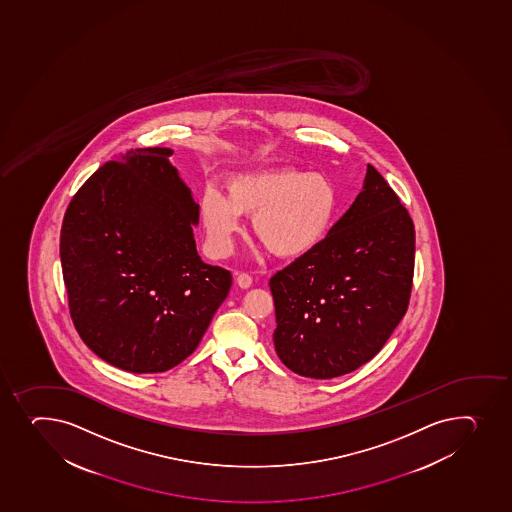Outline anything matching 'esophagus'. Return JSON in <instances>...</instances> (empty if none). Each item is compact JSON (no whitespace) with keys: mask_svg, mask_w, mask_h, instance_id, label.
<instances>
[{"mask_svg":"<svg viewBox=\"0 0 512 512\" xmlns=\"http://www.w3.org/2000/svg\"><path fill=\"white\" fill-rule=\"evenodd\" d=\"M237 284L240 285L242 289H248V287L252 285V277H250L248 274H238Z\"/></svg>","mask_w":512,"mask_h":512,"instance_id":"esophagus-1","label":"esophagus"}]
</instances>
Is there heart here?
<instances>
[{"instance_id":"b5f03b06","label":"heart","mask_w":512,"mask_h":512,"mask_svg":"<svg viewBox=\"0 0 512 512\" xmlns=\"http://www.w3.org/2000/svg\"><path fill=\"white\" fill-rule=\"evenodd\" d=\"M339 210L331 178L296 166L237 174L225 181V195L206 190L200 203L208 247L216 257L230 252L240 216H248L253 237L272 257L302 259L326 242Z\"/></svg>"}]
</instances>
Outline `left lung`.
Listing matches in <instances>:
<instances>
[{"label":"left lung","mask_w":512,"mask_h":512,"mask_svg":"<svg viewBox=\"0 0 512 512\" xmlns=\"http://www.w3.org/2000/svg\"><path fill=\"white\" fill-rule=\"evenodd\" d=\"M413 270V220L368 164L363 191L326 242L270 277L280 361L317 380L368 363L405 316Z\"/></svg>","instance_id":"1"}]
</instances>
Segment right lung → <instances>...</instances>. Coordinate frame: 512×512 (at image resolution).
Segmentation results:
<instances>
[{
  "instance_id": "right-lung-1",
  "label": "right lung",
  "mask_w": 512,
  "mask_h": 512,
  "mask_svg": "<svg viewBox=\"0 0 512 512\" xmlns=\"http://www.w3.org/2000/svg\"><path fill=\"white\" fill-rule=\"evenodd\" d=\"M166 148L107 161L65 211L60 259L69 311L99 358L131 373L185 361L232 285L230 270L201 262L198 205Z\"/></svg>"
}]
</instances>
